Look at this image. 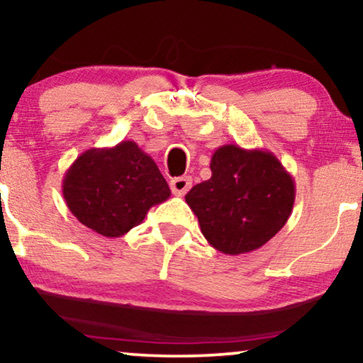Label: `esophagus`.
Instances as JSON below:
<instances>
[{
	"label": "esophagus",
	"instance_id": "obj_1",
	"mask_svg": "<svg viewBox=\"0 0 363 363\" xmlns=\"http://www.w3.org/2000/svg\"><path fill=\"white\" fill-rule=\"evenodd\" d=\"M191 186H192V179L189 176L174 177L171 181V191L174 196H184L186 192L191 189Z\"/></svg>",
	"mask_w": 363,
	"mask_h": 363
}]
</instances>
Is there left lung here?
<instances>
[{
    "label": "left lung",
    "mask_w": 363,
    "mask_h": 363,
    "mask_svg": "<svg viewBox=\"0 0 363 363\" xmlns=\"http://www.w3.org/2000/svg\"><path fill=\"white\" fill-rule=\"evenodd\" d=\"M211 171L186 202L212 247L229 255L252 252L286 225L296 182L275 154L224 144L212 154Z\"/></svg>",
    "instance_id": "obj_1"
}]
</instances>
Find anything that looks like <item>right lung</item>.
I'll list each match as a JSON object with an SVG mask.
<instances>
[{
	"label": "right lung",
	"mask_w": 363,
	"mask_h": 363,
	"mask_svg": "<svg viewBox=\"0 0 363 363\" xmlns=\"http://www.w3.org/2000/svg\"><path fill=\"white\" fill-rule=\"evenodd\" d=\"M62 196L81 224L113 239L141 224L171 189L149 154L134 141H121L79 154L62 177Z\"/></svg>",
	"instance_id": "right-lung-1"
}]
</instances>
